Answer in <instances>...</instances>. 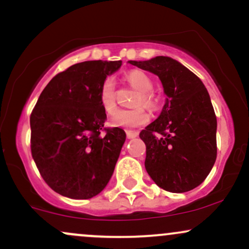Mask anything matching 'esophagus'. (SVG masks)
I'll list each match as a JSON object with an SVG mask.
<instances>
[{
	"label": "esophagus",
	"mask_w": 249,
	"mask_h": 249,
	"mask_svg": "<svg viewBox=\"0 0 249 249\" xmlns=\"http://www.w3.org/2000/svg\"><path fill=\"white\" fill-rule=\"evenodd\" d=\"M125 135H127L128 139H134V138H136L139 134L136 132H133V130H127V132H125Z\"/></svg>",
	"instance_id": "1"
}]
</instances>
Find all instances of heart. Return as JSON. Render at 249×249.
<instances>
[{
  "mask_svg": "<svg viewBox=\"0 0 249 249\" xmlns=\"http://www.w3.org/2000/svg\"><path fill=\"white\" fill-rule=\"evenodd\" d=\"M127 80L130 85L140 91V96L136 100V105L142 103L146 107H154L156 100L152 94L153 82L144 72L140 71H133L127 74ZM99 103L101 108L108 115L114 114L116 109L115 101V88H114V80L111 77H107L103 80L101 87L99 90ZM149 121V115L143 108H136V109L117 110L114 116L111 117L110 124L117 128H136L140 125L146 124Z\"/></svg>",
  "mask_w": 249,
  "mask_h": 249,
  "instance_id": "heart-1",
  "label": "heart"
}]
</instances>
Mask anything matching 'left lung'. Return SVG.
Segmentation results:
<instances>
[{"label": "left lung", "mask_w": 249, "mask_h": 249, "mask_svg": "<svg viewBox=\"0 0 249 249\" xmlns=\"http://www.w3.org/2000/svg\"><path fill=\"white\" fill-rule=\"evenodd\" d=\"M160 79L163 108L140 138L146 144L147 173L160 188L192 191L205 181L216 160V116L199 77L168 56L128 61Z\"/></svg>", "instance_id": "1"}]
</instances>
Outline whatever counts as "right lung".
Listing matches in <instances>:
<instances>
[{
  "label": "right lung",
  "instance_id": "right-lung-1",
  "mask_svg": "<svg viewBox=\"0 0 249 249\" xmlns=\"http://www.w3.org/2000/svg\"><path fill=\"white\" fill-rule=\"evenodd\" d=\"M121 61H85L53 77L30 115L32 155L53 191L90 199L109 182L125 141L121 128L106 129L99 103L103 80Z\"/></svg>",
  "mask_w": 249,
  "mask_h": 249
}]
</instances>
